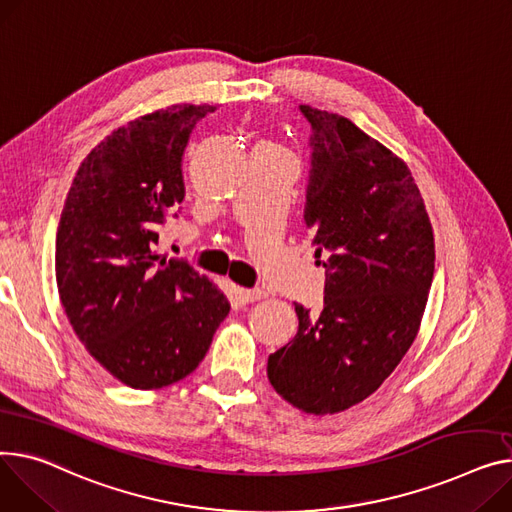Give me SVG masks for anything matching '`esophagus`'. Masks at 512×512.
Instances as JSON below:
<instances>
[{
	"instance_id": "esophagus-1",
	"label": "esophagus",
	"mask_w": 512,
	"mask_h": 512,
	"mask_svg": "<svg viewBox=\"0 0 512 512\" xmlns=\"http://www.w3.org/2000/svg\"><path fill=\"white\" fill-rule=\"evenodd\" d=\"M238 296H241L245 302H255L267 296V292H263L261 288H238Z\"/></svg>"
}]
</instances>
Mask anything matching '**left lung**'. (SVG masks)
<instances>
[{"instance_id":"1","label":"left lung","mask_w":512,"mask_h":512,"mask_svg":"<svg viewBox=\"0 0 512 512\" xmlns=\"http://www.w3.org/2000/svg\"><path fill=\"white\" fill-rule=\"evenodd\" d=\"M311 123L304 224L327 253L323 309L294 304L298 333L267 360L288 403L337 414L377 391L410 350L434 276V234L407 164L350 119L300 105Z\"/></svg>"}]
</instances>
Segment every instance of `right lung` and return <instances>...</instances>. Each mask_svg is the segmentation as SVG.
<instances>
[{
    "mask_svg": "<svg viewBox=\"0 0 512 512\" xmlns=\"http://www.w3.org/2000/svg\"><path fill=\"white\" fill-rule=\"evenodd\" d=\"M210 105H173L107 135L80 164L55 241L63 311L90 356L131 389H160L206 356L228 298L152 251L185 199L183 154ZM177 216V214H175Z\"/></svg>",
    "mask_w": 512,
    "mask_h": 512,
    "instance_id": "1",
    "label": "right lung"
}]
</instances>
